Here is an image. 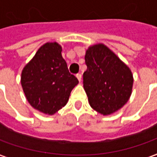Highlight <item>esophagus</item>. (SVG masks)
I'll list each match as a JSON object with an SVG mask.
<instances>
[{
	"label": "esophagus",
	"mask_w": 157,
	"mask_h": 157,
	"mask_svg": "<svg viewBox=\"0 0 157 157\" xmlns=\"http://www.w3.org/2000/svg\"><path fill=\"white\" fill-rule=\"evenodd\" d=\"M76 77L79 80V82L82 81V74H76Z\"/></svg>",
	"instance_id": "1"
}]
</instances>
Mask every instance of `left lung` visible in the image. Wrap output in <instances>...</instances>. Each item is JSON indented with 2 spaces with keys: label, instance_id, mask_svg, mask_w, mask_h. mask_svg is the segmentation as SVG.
Segmentation results:
<instances>
[{
  "label": "left lung",
  "instance_id": "obj_1",
  "mask_svg": "<svg viewBox=\"0 0 157 157\" xmlns=\"http://www.w3.org/2000/svg\"><path fill=\"white\" fill-rule=\"evenodd\" d=\"M85 62L83 88L91 108L103 116L120 109L132 92L131 70L104 44L89 47Z\"/></svg>",
  "mask_w": 157,
  "mask_h": 157
}]
</instances>
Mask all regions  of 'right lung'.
Segmentation results:
<instances>
[{"instance_id":"add662e5","label":"right lung","mask_w":157,"mask_h":157,"mask_svg":"<svg viewBox=\"0 0 157 157\" xmlns=\"http://www.w3.org/2000/svg\"><path fill=\"white\" fill-rule=\"evenodd\" d=\"M21 82L26 98L34 109L54 115L67 104L78 80L68 71L62 47L47 42L23 68Z\"/></svg>"}]
</instances>
